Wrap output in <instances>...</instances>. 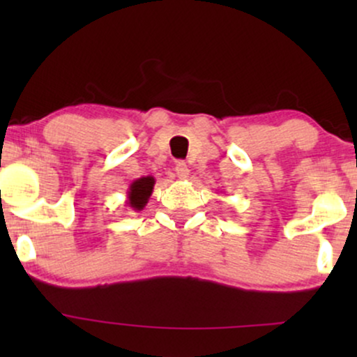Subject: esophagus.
<instances>
[{"label": "esophagus", "instance_id": "34e87169", "mask_svg": "<svg viewBox=\"0 0 357 357\" xmlns=\"http://www.w3.org/2000/svg\"><path fill=\"white\" fill-rule=\"evenodd\" d=\"M174 171H176V176H178L179 179H188V178H190V167L184 165L183 161L176 162Z\"/></svg>", "mask_w": 357, "mask_h": 357}]
</instances>
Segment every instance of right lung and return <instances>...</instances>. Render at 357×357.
<instances>
[{
  "label": "right lung",
  "instance_id": "obj_1",
  "mask_svg": "<svg viewBox=\"0 0 357 357\" xmlns=\"http://www.w3.org/2000/svg\"><path fill=\"white\" fill-rule=\"evenodd\" d=\"M154 183L155 181L153 176H142V178L130 183L129 190H127V206H130L136 211H141L147 202H149V196L153 195Z\"/></svg>",
  "mask_w": 357,
  "mask_h": 357
}]
</instances>
